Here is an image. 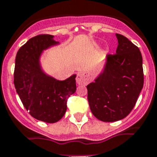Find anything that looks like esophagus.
<instances>
[{
	"instance_id": "1",
	"label": "esophagus",
	"mask_w": 157,
	"mask_h": 157,
	"mask_svg": "<svg viewBox=\"0 0 157 157\" xmlns=\"http://www.w3.org/2000/svg\"><path fill=\"white\" fill-rule=\"evenodd\" d=\"M76 81L78 85H86L88 83V76L85 72L78 73L76 78Z\"/></svg>"
}]
</instances>
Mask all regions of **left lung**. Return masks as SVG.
<instances>
[{"instance_id": "1", "label": "left lung", "mask_w": 157, "mask_h": 157, "mask_svg": "<svg viewBox=\"0 0 157 157\" xmlns=\"http://www.w3.org/2000/svg\"><path fill=\"white\" fill-rule=\"evenodd\" d=\"M116 36V53L108 55L104 72L86 86L91 113L107 122L121 120L132 111L144 81L140 48L122 35Z\"/></svg>"}]
</instances>
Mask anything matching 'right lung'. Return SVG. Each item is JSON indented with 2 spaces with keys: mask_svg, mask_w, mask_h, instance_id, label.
Listing matches in <instances>:
<instances>
[{
  "mask_svg": "<svg viewBox=\"0 0 157 157\" xmlns=\"http://www.w3.org/2000/svg\"><path fill=\"white\" fill-rule=\"evenodd\" d=\"M53 36L42 34L20 48L15 58L13 83L22 105L34 118L54 123L66 113L67 100L76 91V75L58 81L40 70L41 52L57 44Z\"/></svg>",
  "mask_w": 157,
  "mask_h": 157,
  "instance_id": "obj_1",
  "label": "right lung"
}]
</instances>
